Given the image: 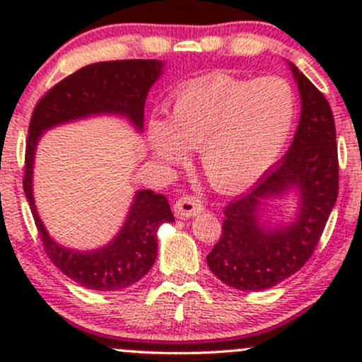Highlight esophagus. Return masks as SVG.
Listing matches in <instances>:
<instances>
[{"label": "esophagus", "mask_w": 362, "mask_h": 362, "mask_svg": "<svg viewBox=\"0 0 362 362\" xmlns=\"http://www.w3.org/2000/svg\"><path fill=\"white\" fill-rule=\"evenodd\" d=\"M202 211H204V204H202L201 199L194 197V195H182L173 206V213L177 218H192Z\"/></svg>", "instance_id": "esophagus-1"}]
</instances>
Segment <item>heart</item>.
Returning a JSON list of instances; mask_svg holds the SVG:
<instances>
[{
  "label": "heart",
  "instance_id": "obj_1",
  "mask_svg": "<svg viewBox=\"0 0 362 362\" xmlns=\"http://www.w3.org/2000/svg\"><path fill=\"white\" fill-rule=\"evenodd\" d=\"M296 97L279 76L243 80L209 74L173 91L167 120L149 124V141L165 163L197 149L199 167L219 190H236L264 175L281 156L294 124Z\"/></svg>",
  "mask_w": 362,
  "mask_h": 362
}]
</instances>
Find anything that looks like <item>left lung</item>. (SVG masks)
Instances as JSON below:
<instances>
[{
  "label": "left lung",
  "instance_id": "1",
  "mask_svg": "<svg viewBox=\"0 0 362 362\" xmlns=\"http://www.w3.org/2000/svg\"><path fill=\"white\" fill-rule=\"evenodd\" d=\"M301 95V119L288 155L250 192L224 209L223 231L207 265L224 284L240 291L274 288L298 272L320 242L339 194L335 120L325 95L291 64ZM291 186L302 192L300 214L284 228L258 221L262 198Z\"/></svg>",
  "mask_w": 362,
  "mask_h": 362
}]
</instances>
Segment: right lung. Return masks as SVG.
Masks as SVG:
<instances>
[{
	"mask_svg": "<svg viewBox=\"0 0 362 362\" xmlns=\"http://www.w3.org/2000/svg\"><path fill=\"white\" fill-rule=\"evenodd\" d=\"M160 73L161 62L155 59L95 62L56 83L32 112L25 148V195L47 257L62 274L86 289L119 291L144 277L156 259L158 226L173 221L172 209L165 195L139 190L124 228L110 245L95 252L59 247L44 230L32 195L37 141L45 129L93 114L126 115L141 131L146 95Z\"/></svg>",
	"mask_w": 362,
	"mask_h": 362,
	"instance_id": "obj_1",
	"label": "right lung"
}]
</instances>
